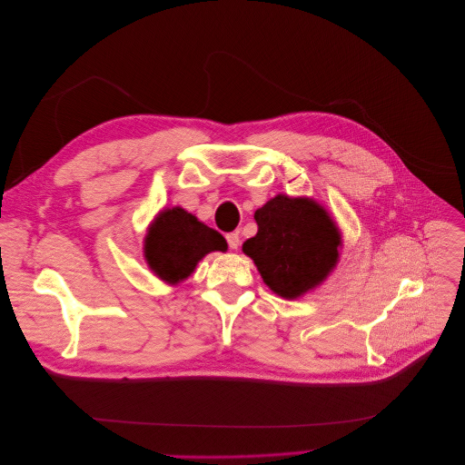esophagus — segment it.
<instances>
[{"mask_svg":"<svg viewBox=\"0 0 465 465\" xmlns=\"http://www.w3.org/2000/svg\"><path fill=\"white\" fill-rule=\"evenodd\" d=\"M227 242H229V248L231 250H238V246H240V234L238 232H229L227 234Z\"/></svg>","mask_w":465,"mask_h":465,"instance_id":"34e87169","label":"esophagus"}]
</instances>
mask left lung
Listing matches in <instances>:
<instances>
[{
	"label": "left lung",
	"instance_id": "8db88e82",
	"mask_svg": "<svg viewBox=\"0 0 465 465\" xmlns=\"http://www.w3.org/2000/svg\"><path fill=\"white\" fill-rule=\"evenodd\" d=\"M257 234L242 244L262 278L282 299L314 292L341 261L337 221L311 196H272L255 215Z\"/></svg>",
	"mask_w": 465,
	"mask_h": 465
}]
</instances>
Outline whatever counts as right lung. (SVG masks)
<instances>
[{"mask_svg": "<svg viewBox=\"0 0 465 465\" xmlns=\"http://www.w3.org/2000/svg\"><path fill=\"white\" fill-rule=\"evenodd\" d=\"M212 252H227V240L182 206L161 210L143 238V259L159 280L185 282Z\"/></svg>", "mask_w": 465, "mask_h": 465, "instance_id": "right-lung-1", "label": "right lung"}]
</instances>
